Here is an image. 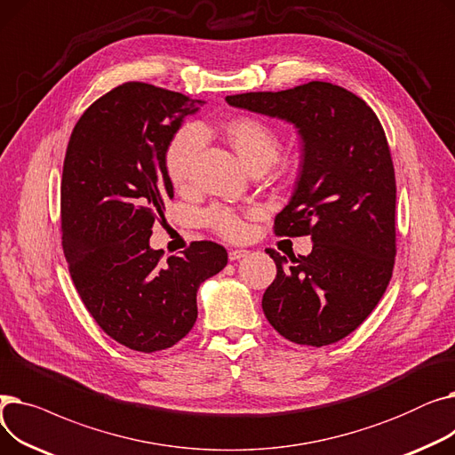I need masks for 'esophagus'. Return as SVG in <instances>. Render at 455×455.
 Masks as SVG:
<instances>
[{"label": "esophagus", "instance_id": "34e87169", "mask_svg": "<svg viewBox=\"0 0 455 455\" xmlns=\"http://www.w3.org/2000/svg\"><path fill=\"white\" fill-rule=\"evenodd\" d=\"M247 254H249L247 249H232V251L228 252V258H230V261H235V259L245 258Z\"/></svg>", "mask_w": 455, "mask_h": 455}]
</instances>
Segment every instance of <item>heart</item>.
Masks as SVG:
<instances>
[{"label": "heart", "instance_id": "obj_1", "mask_svg": "<svg viewBox=\"0 0 455 455\" xmlns=\"http://www.w3.org/2000/svg\"><path fill=\"white\" fill-rule=\"evenodd\" d=\"M225 134L237 156L242 158L249 170L258 164L271 165L280 155L282 141L278 132L261 119L237 117L225 127ZM204 138L206 134L201 125L188 124L182 125L167 143L164 165L173 186L182 188L191 179V172H194L196 158L203 148ZM204 221L225 240H242L247 234V225L242 215L228 206H212L204 212Z\"/></svg>", "mask_w": 455, "mask_h": 455}]
</instances>
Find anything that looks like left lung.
<instances>
[{"label":"left lung","mask_w":455,"mask_h":455,"mask_svg":"<svg viewBox=\"0 0 455 455\" xmlns=\"http://www.w3.org/2000/svg\"><path fill=\"white\" fill-rule=\"evenodd\" d=\"M235 108L280 117L302 138L293 196L276 218V235H312L307 256L276 251V278L261 307L297 345H331L360 326L384 297L396 256V180L387 138L355 93L312 81L282 92L227 95Z\"/></svg>","instance_id":"obj_1"}]
</instances>
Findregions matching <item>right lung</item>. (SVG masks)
Returning a JSON list of instances; mask_svg holds the SVG:
<instances>
[{
  "label": "right lung",
  "mask_w": 455,
  "mask_h": 455,
  "mask_svg": "<svg viewBox=\"0 0 455 455\" xmlns=\"http://www.w3.org/2000/svg\"><path fill=\"white\" fill-rule=\"evenodd\" d=\"M203 103L124 83L84 110L68 141L60 182L68 269L95 323L138 352L186 338L197 321L199 285L228 261L213 242H194L165 261L149 247L164 203L173 199L165 148Z\"/></svg>",
  "instance_id": "right-lung-1"
}]
</instances>
